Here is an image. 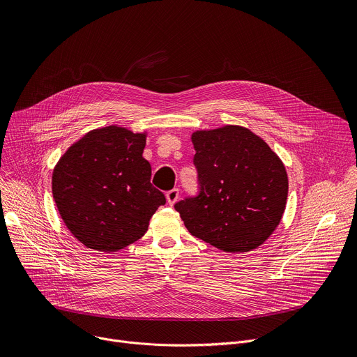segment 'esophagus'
<instances>
[{
    "mask_svg": "<svg viewBox=\"0 0 357 357\" xmlns=\"http://www.w3.org/2000/svg\"><path fill=\"white\" fill-rule=\"evenodd\" d=\"M178 199H179V189H178V188H174V189H171V190L167 192V200H168L169 205H174V203H175Z\"/></svg>",
    "mask_w": 357,
    "mask_h": 357,
    "instance_id": "esophagus-1",
    "label": "esophagus"
}]
</instances>
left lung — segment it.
<instances>
[{"label":"left lung","instance_id":"obj_1","mask_svg":"<svg viewBox=\"0 0 357 357\" xmlns=\"http://www.w3.org/2000/svg\"><path fill=\"white\" fill-rule=\"evenodd\" d=\"M192 142L199 190L175 203L189 233L229 252L263 244L285 211L288 178L281 160L238 126L196 131Z\"/></svg>","mask_w":357,"mask_h":357}]
</instances>
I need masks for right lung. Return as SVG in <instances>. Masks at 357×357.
Returning <instances> with one entry per match:
<instances>
[{
    "mask_svg": "<svg viewBox=\"0 0 357 357\" xmlns=\"http://www.w3.org/2000/svg\"><path fill=\"white\" fill-rule=\"evenodd\" d=\"M145 135L110 126L90 131L58 162L54 199L68 229L86 247L119 251L141 238L165 195L151 183Z\"/></svg>",
    "mask_w": 357,
    "mask_h": 357,
    "instance_id": "add662e5",
    "label": "right lung"
}]
</instances>
